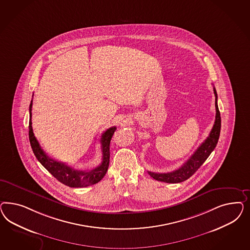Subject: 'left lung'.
Returning a JSON list of instances; mask_svg holds the SVG:
<instances>
[{
  "label": "left lung",
  "instance_id": "left-lung-1",
  "mask_svg": "<svg viewBox=\"0 0 250 250\" xmlns=\"http://www.w3.org/2000/svg\"><path fill=\"white\" fill-rule=\"evenodd\" d=\"M213 92L215 95L216 114H215V121L209 134V136L205 139V142H203L197 148L196 151L191 155V157L178 169L167 173H155V172L148 171V174L150 175L153 179L159 182H167V183H179V182H184L196 172L198 168L205 163V160L210 156L212 150L215 148L219 139L221 116H220L219 109L217 105V93L214 87H213Z\"/></svg>",
  "mask_w": 250,
  "mask_h": 250
}]
</instances>
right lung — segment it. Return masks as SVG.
<instances>
[{"label":"right lung","mask_w":250,"mask_h":250,"mask_svg":"<svg viewBox=\"0 0 250 250\" xmlns=\"http://www.w3.org/2000/svg\"><path fill=\"white\" fill-rule=\"evenodd\" d=\"M32 104L33 100L31 101L29 106V140L33 152L38 159V161L43 165L49 173L61 183L67 185L71 188H82L93 185L100 182L106 174L109 161H110V143L114 131L116 130L115 126L107 129L103 134L101 138L102 144V152H103V161L102 163L91 170H78L73 167L66 165L60 161L54 160L49 158L45 152L41 148L36 136L34 135L32 128Z\"/></svg>","instance_id":"obj_1"}]
</instances>
